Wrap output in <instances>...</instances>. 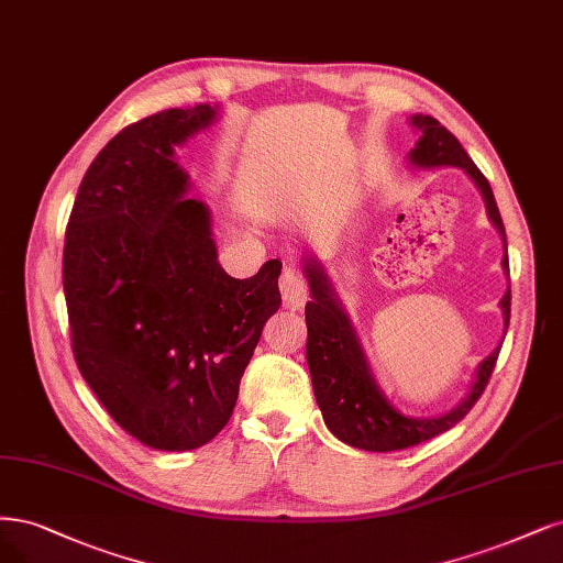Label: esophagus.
Masks as SVG:
<instances>
[{
	"mask_svg": "<svg viewBox=\"0 0 563 563\" xmlns=\"http://www.w3.org/2000/svg\"><path fill=\"white\" fill-rule=\"evenodd\" d=\"M279 290H282V300L286 307H300L305 302L307 288H305L300 273L294 267H284L282 279H279Z\"/></svg>",
	"mask_w": 563,
	"mask_h": 563,
	"instance_id": "1",
	"label": "esophagus"
}]
</instances>
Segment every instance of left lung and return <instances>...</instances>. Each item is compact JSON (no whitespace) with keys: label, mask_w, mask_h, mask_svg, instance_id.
<instances>
[{"label":"left lung","mask_w":563,"mask_h":563,"mask_svg":"<svg viewBox=\"0 0 563 563\" xmlns=\"http://www.w3.org/2000/svg\"><path fill=\"white\" fill-rule=\"evenodd\" d=\"M407 123L419 132L415 148L405 158L407 165L417 169L459 167L477 186L484 207H487V217L503 240L500 267L510 279L506 228H503V219L489 181L484 179V174L477 169V165L471 161L466 148L459 144L454 134L440 125V121L433 119V115L412 113ZM302 275L309 284V296H312V300H307L305 305L307 365L309 375H312L314 398L319 402L323 421L338 440L365 452H396L415 448V444L423 440H431L444 431H450L454 423H459L471 412V407L477 402L484 386H487L492 377L500 352V342L489 356H484L477 363L466 396L452 410L438 417L402 415L379 389L373 367L367 363V356L356 335V328L352 319H349L340 296L335 294L331 277L325 275V269L317 256H302ZM498 307L503 312V338H506L510 323V286L503 294Z\"/></svg>","instance_id":"8db88e82"}]
</instances>
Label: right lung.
I'll list each match as a JSON object with an SVG mask.
<instances>
[{
    "label": "right lung",
    "mask_w": 563,
    "mask_h": 563,
    "mask_svg": "<svg viewBox=\"0 0 563 563\" xmlns=\"http://www.w3.org/2000/svg\"><path fill=\"white\" fill-rule=\"evenodd\" d=\"M221 107L167 109L97 153L65 235L63 286L79 371L146 448L186 452L228 423L279 305L282 263L249 279L219 263L211 211L174 161Z\"/></svg>",
    "instance_id": "right-lung-1"
}]
</instances>
